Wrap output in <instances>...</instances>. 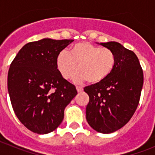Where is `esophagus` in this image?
<instances>
[{"mask_svg":"<svg viewBox=\"0 0 155 155\" xmlns=\"http://www.w3.org/2000/svg\"><path fill=\"white\" fill-rule=\"evenodd\" d=\"M76 89H77V91H78V92H81V91H83V87H78V86H77Z\"/></svg>","mask_w":155,"mask_h":155,"instance_id":"obj_1","label":"esophagus"}]
</instances>
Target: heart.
I'll list each match as a JSON object with an SVG mask.
<instances>
[{"mask_svg": "<svg viewBox=\"0 0 155 155\" xmlns=\"http://www.w3.org/2000/svg\"><path fill=\"white\" fill-rule=\"evenodd\" d=\"M116 57L109 48L101 47L90 42L76 43L68 53L61 52L57 58L59 72L64 79L74 76L76 83L87 81L89 84H99L109 78L116 67Z\"/></svg>", "mask_w": 155, "mask_h": 155, "instance_id": "b5f03b06", "label": "heart"}]
</instances>
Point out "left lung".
Wrapping results in <instances>:
<instances>
[{
    "label": "left lung",
    "mask_w": 155,
    "mask_h": 155,
    "mask_svg": "<svg viewBox=\"0 0 155 155\" xmlns=\"http://www.w3.org/2000/svg\"><path fill=\"white\" fill-rule=\"evenodd\" d=\"M101 45L114 52L116 67L105 81L84 88L89 96L86 119L94 130L110 134L125 126L134 116L140 98L143 74L134 52L117 42Z\"/></svg>",
    "instance_id": "1"
}]
</instances>
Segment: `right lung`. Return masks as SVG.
<instances>
[{
    "mask_svg": "<svg viewBox=\"0 0 155 155\" xmlns=\"http://www.w3.org/2000/svg\"><path fill=\"white\" fill-rule=\"evenodd\" d=\"M73 41L43 39L28 42L11 64L8 89L12 108L32 132L46 134L56 130L62 123L66 106L78 94L57 66L58 54Z\"/></svg>",
    "mask_w": 155,
    "mask_h": 155,
    "instance_id": "add662e5",
    "label": "right lung"
}]
</instances>
